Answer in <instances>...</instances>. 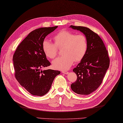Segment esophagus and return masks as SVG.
<instances>
[{"label":"esophagus","instance_id":"obj_1","mask_svg":"<svg viewBox=\"0 0 123 123\" xmlns=\"http://www.w3.org/2000/svg\"><path fill=\"white\" fill-rule=\"evenodd\" d=\"M62 74H68V73H69V72L67 71H62Z\"/></svg>","mask_w":123,"mask_h":123}]
</instances>
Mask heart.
<instances>
[{"instance_id": "b5f03b06", "label": "heart", "mask_w": 123, "mask_h": 123, "mask_svg": "<svg viewBox=\"0 0 123 123\" xmlns=\"http://www.w3.org/2000/svg\"><path fill=\"white\" fill-rule=\"evenodd\" d=\"M54 43L44 39L42 47L45 56L52 59L57 55L58 48L63 47L62 56L53 61L52 65L55 69L67 70L75 62H80L84 58L88 49V41L83 34L76 35L67 30L59 31L53 37Z\"/></svg>"}]
</instances>
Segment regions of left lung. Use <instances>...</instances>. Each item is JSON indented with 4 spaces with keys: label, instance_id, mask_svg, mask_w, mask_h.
Wrapping results in <instances>:
<instances>
[{
    "label": "left lung",
    "instance_id": "left-lung-1",
    "mask_svg": "<svg viewBox=\"0 0 123 123\" xmlns=\"http://www.w3.org/2000/svg\"><path fill=\"white\" fill-rule=\"evenodd\" d=\"M70 27L80 31L87 39V52L73 71L77 80L71 85L72 90L79 95H89L102 83L110 65L108 51L102 39L88 28L71 25Z\"/></svg>",
    "mask_w": 123,
    "mask_h": 123
}]
</instances>
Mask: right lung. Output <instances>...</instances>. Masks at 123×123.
<instances>
[{"label":"right lung","instance_id":"1","mask_svg":"<svg viewBox=\"0 0 123 123\" xmlns=\"http://www.w3.org/2000/svg\"><path fill=\"white\" fill-rule=\"evenodd\" d=\"M58 26L36 29L19 44L13 56L15 77L21 86L32 95L42 96L51 88L58 70L41 68L51 65L43 51L42 43Z\"/></svg>","mask_w":123,"mask_h":123}]
</instances>
